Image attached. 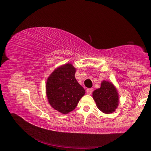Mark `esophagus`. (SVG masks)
Masks as SVG:
<instances>
[{"label":"esophagus","instance_id":"34e87169","mask_svg":"<svg viewBox=\"0 0 151 151\" xmlns=\"http://www.w3.org/2000/svg\"><path fill=\"white\" fill-rule=\"evenodd\" d=\"M93 93V88H87L86 89V93L88 94H91Z\"/></svg>","mask_w":151,"mask_h":151}]
</instances>
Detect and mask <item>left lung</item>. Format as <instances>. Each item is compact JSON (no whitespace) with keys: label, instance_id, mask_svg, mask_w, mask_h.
Segmentation results:
<instances>
[{"label":"left lung","instance_id":"obj_1","mask_svg":"<svg viewBox=\"0 0 151 151\" xmlns=\"http://www.w3.org/2000/svg\"><path fill=\"white\" fill-rule=\"evenodd\" d=\"M98 109L104 113H111L119 104V95L116 89L111 83L104 81L100 88L93 93Z\"/></svg>","mask_w":151,"mask_h":151}]
</instances>
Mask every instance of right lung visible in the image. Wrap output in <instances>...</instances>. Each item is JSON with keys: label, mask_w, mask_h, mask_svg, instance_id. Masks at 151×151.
<instances>
[{"label": "right lung", "mask_w": 151, "mask_h": 151, "mask_svg": "<svg viewBox=\"0 0 151 151\" xmlns=\"http://www.w3.org/2000/svg\"><path fill=\"white\" fill-rule=\"evenodd\" d=\"M75 68L71 64L57 68L47 79L46 90L50 106L67 114L77 106L85 91L75 78Z\"/></svg>", "instance_id": "add662e5"}]
</instances>
